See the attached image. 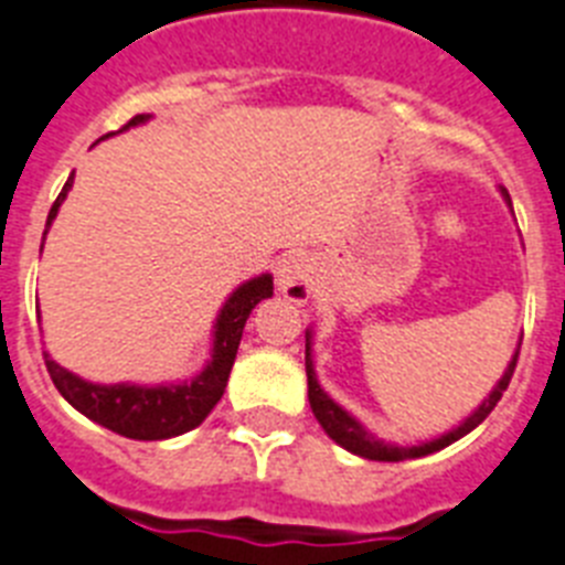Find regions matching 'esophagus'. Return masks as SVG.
<instances>
[{
  "instance_id": "34e87169",
  "label": "esophagus",
  "mask_w": 565,
  "mask_h": 565,
  "mask_svg": "<svg viewBox=\"0 0 565 565\" xmlns=\"http://www.w3.org/2000/svg\"><path fill=\"white\" fill-rule=\"evenodd\" d=\"M278 290L290 301H305L312 290V260L305 253H292L278 264Z\"/></svg>"
}]
</instances>
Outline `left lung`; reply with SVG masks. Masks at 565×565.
Returning a JSON list of instances; mask_svg holds the SVG:
<instances>
[{"label":"left lung","mask_w":565,"mask_h":565,"mask_svg":"<svg viewBox=\"0 0 565 565\" xmlns=\"http://www.w3.org/2000/svg\"><path fill=\"white\" fill-rule=\"evenodd\" d=\"M509 198V194H505ZM516 355L511 359L509 371L502 373V379L497 382V387L491 391V396H488L486 402H482L477 411H473L471 416H468L462 425H459L457 430H451V434L439 436V439H434V443H422V445H414V448H399V445H385L379 443V439H373L367 430L359 425V422L353 419V416L348 414V411H341L339 405H335L330 396H327L324 391H321V385L316 382V371H312V359H310V333H307V350H305V362H307V396H310V407L312 414H316V419H319V425L324 428V434L330 436V439H335V443L341 445V448H348L350 454H359V457L364 459H379V462H402V459H416V457H428V454L439 451V448H445V445L457 443L459 436H466L468 430H473L477 425H480L482 419H486L491 411L497 407V402L502 399V391L509 387L511 376H514V367H516Z\"/></svg>","instance_id":"left-lung-1"}]
</instances>
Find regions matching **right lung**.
<instances>
[{
    "label": "right lung",
    "mask_w": 565,
    "mask_h": 565,
    "mask_svg": "<svg viewBox=\"0 0 565 565\" xmlns=\"http://www.w3.org/2000/svg\"><path fill=\"white\" fill-rule=\"evenodd\" d=\"M146 114L131 117L122 129L143 122ZM74 178L65 180L63 192L54 201L49 212V224L56 217L60 203L65 201ZM273 296V275H260L253 281L241 284L238 290L232 292L230 301L224 305L215 324V348H212V362L203 367L201 376H194L192 382L169 387H137V385H92L85 379L74 376L65 367L45 353V367H49L51 379H54L56 391L63 393L68 405H74L79 414H85L92 422L103 425V428L114 430V434L129 436V439H169V436H180L186 430L198 428L212 407L221 402L226 391V379H230L232 364H235V353H238L241 333L249 319L253 307L260 298Z\"/></svg>",
    "instance_id": "obj_1"
}]
</instances>
